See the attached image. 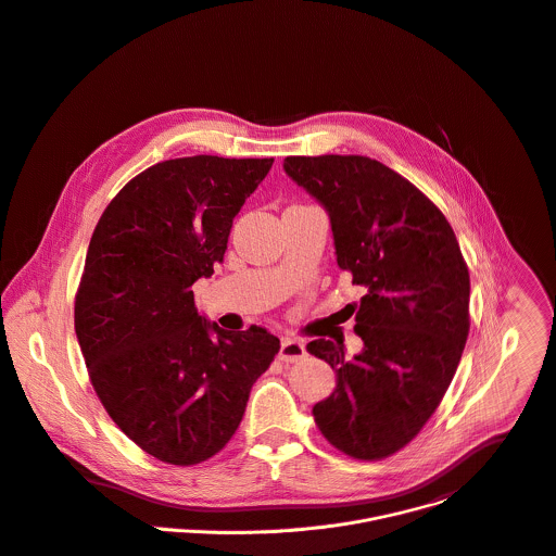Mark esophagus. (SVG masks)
Masks as SVG:
<instances>
[{
    "mask_svg": "<svg viewBox=\"0 0 556 556\" xmlns=\"http://www.w3.org/2000/svg\"><path fill=\"white\" fill-rule=\"evenodd\" d=\"M305 354H307V350H305V343H303V341L290 339V337H286V339L281 341V348H279V358H281V361L294 363V361L305 358Z\"/></svg>",
    "mask_w": 556,
    "mask_h": 556,
    "instance_id": "obj_1",
    "label": "esophagus"
}]
</instances>
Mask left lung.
Here are the masks:
<instances>
[{"label":"left lung","instance_id":"8db88e82","mask_svg":"<svg viewBox=\"0 0 556 556\" xmlns=\"http://www.w3.org/2000/svg\"><path fill=\"white\" fill-rule=\"evenodd\" d=\"M283 169L327 208L337 264L363 288L350 305L363 350L307 343L337 374L316 426L354 459L389 457L434 415L462 358L470 277L457 238L432 200L369 156H288Z\"/></svg>","mask_w":556,"mask_h":556}]
</instances>
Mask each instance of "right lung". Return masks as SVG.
<instances>
[{"label":"right lung","instance_id":"obj_1","mask_svg":"<svg viewBox=\"0 0 556 556\" xmlns=\"http://www.w3.org/2000/svg\"><path fill=\"white\" fill-rule=\"evenodd\" d=\"M273 161L156 163L124 185L92 233L75 333L113 424L161 462L191 466L219 453L279 352L262 327L211 325L191 290L223 262L233 217Z\"/></svg>","mask_w":556,"mask_h":556}]
</instances>
